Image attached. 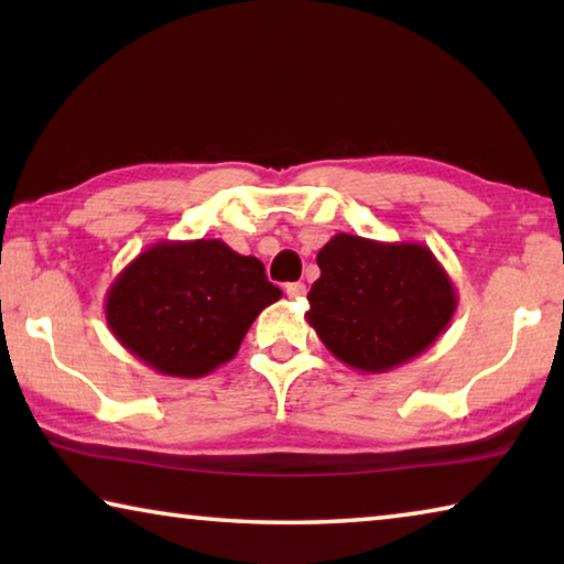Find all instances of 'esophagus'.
Listing matches in <instances>:
<instances>
[{
	"instance_id": "esophagus-1",
	"label": "esophagus",
	"mask_w": 564,
	"mask_h": 564,
	"mask_svg": "<svg viewBox=\"0 0 564 564\" xmlns=\"http://www.w3.org/2000/svg\"><path fill=\"white\" fill-rule=\"evenodd\" d=\"M285 295H289L291 301H303L305 283H289V285H285Z\"/></svg>"
}]
</instances>
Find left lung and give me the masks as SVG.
Listing matches in <instances>:
<instances>
[{
    "instance_id": "left-lung-1",
    "label": "left lung",
    "mask_w": 564,
    "mask_h": 564,
    "mask_svg": "<svg viewBox=\"0 0 564 564\" xmlns=\"http://www.w3.org/2000/svg\"><path fill=\"white\" fill-rule=\"evenodd\" d=\"M305 321L333 356L360 373H388L443 336L457 291L423 243L336 234L321 248Z\"/></svg>"
}]
</instances>
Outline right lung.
I'll list each match as a JSON object with an SVG mask.
<instances>
[{
  "instance_id": "obj_1",
  "label": "right lung",
  "mask_w": 564,
  "mask_h": 564,
  "mask_svg": "<svg viewBox=\"0 0 564 564\" xmlns=\"http://www.w3.org/2000/svg\"><path fill=\"white\" fill-rule=\"evenodd\" d=\"M281 299L256 256L218 238L159 241L107 291L109 330L161 376L204 378L231 360L259 313Z\"/></svg>"
}]
</instances>
